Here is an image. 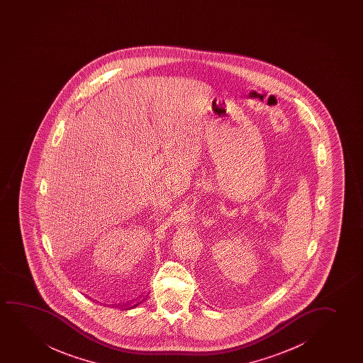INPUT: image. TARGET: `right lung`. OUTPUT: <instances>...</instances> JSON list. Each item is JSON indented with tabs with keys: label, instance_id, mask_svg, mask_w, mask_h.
<instances>
[{
	"label": "right lung",
	"instance_id": "right-lung-1",
	"mask_svg": "<svg viewBox=\"0 0 363 363\" xmlns=\"http://www.w3.org/2000/svg\"><path fill=\"white\" fill-rule=\"evenodd\" d=\"M146 296H141L140 298H136V300H133V301H129V303H124V305H121L120 308H123V310H130V308H136V306H139L140 303L144 301Z\"/></svg>",
	"mask_w": 363,
	"mask_h": 363
}]
</instances>
